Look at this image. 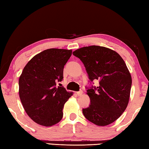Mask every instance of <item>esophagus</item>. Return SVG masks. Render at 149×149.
I'll use <instances>...</instances> for the list:
<instances>
[{
	"mask_svg": "<svg viewBox=\"0 0 149 149\" xmlns=\"http://www.w3.org/2000/svg\"><path fill=\"white\" fill-rule=\"evenodd\" d=\"M76 93H77V96H81V95L83 94V91H82L81 90H80V91H79L76 92Z\"/></svg>",
	"mask_w": 149,
	"mask_h": 149,
	"instance_id": "esophagus-1",
	"label": "esophagus"
}]
</instances>
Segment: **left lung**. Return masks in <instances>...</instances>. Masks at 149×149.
Wrapping results in <instances>:
<instances>
[{
  "mask_svg": "<svg viewBox=\"0 0 149 149\" xmlns=\"http://www.w3.org/2000/svg\"><path fill=\"white\" fill-rule=\"evenodd\" d=\"M73 54L84 64L90 84L99 83L98 87H86L91 102L82 110L84 116L99 126L115 122L127 108L132 87L125 62L114 50L95 45L81 48Z\"/></svg>",
  "mask_w": 149,
  "mask_h": 149,
  "instance_id": "left-lung-1",
  "label": "left lung"
}]
</instances>
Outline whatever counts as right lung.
<instances>
[{
  "mask_svg": "<svg viewBox=\"0 0 149 149\" xmlns=\"http://www.w3.org/2000/svg\"><path fill=\"white\" fill-rule=\"evenodd\" d=\"M72 52L58 49L43 50L27 63L20 75V100L27 115L39 125L49 127L62 120L64 105L72 93L57 84L63 80L64 65Z\"/></svg>",
  "mask_w": 149,
  "mask_h": 149,
  "instance_id": "obj_1",
  "label": "right lung"
}]
</instances>
